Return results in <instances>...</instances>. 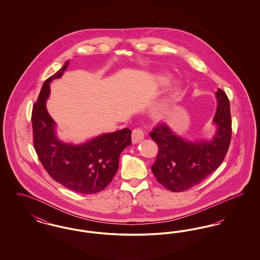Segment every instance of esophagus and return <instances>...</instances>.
<instances>
[{
    "label": "esophagus",
    "instance_id": "obj_1",
    "mask_svg": "<svg viewBox=\"0 0 260 260\" xmlns=\"http://www.w3.org/2000/svg\"><path fill=\"white\" fill-rule=\"evenodd\" d=\"M144 137V133L141 128L139 127H136L134 131H133V134H132V139H133V142L134 143H137L139 141H141Z\"/></svg>",
    "mask_w": 260,
    "mask_h": 260
}]
</instances>
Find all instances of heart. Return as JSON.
<instances>
[{
  "label": "heart",
  "instance_id": "heart-1",
  "mask_svg": "<svg viewBox=\"0 0 260 260\" xmlns=\"http://www.w3.org/2000/svg\"><path fill=\"white\" fill-rule=\"evenodd\" d=\"M170 81H171V78H170L168 75H160V76L157 78V82H158V84H159L160 86H166V85H168V84L170 83ZM171 100H172V98L170 96V98L162 99L160 102L156 103V104L152 107V110H151L152 114H153L154 116H156V117L161 116V114L169 108V106H170V104H171Z\"/></svg>",
  "mask_w": 260,
  "mask_h": 260
}]
</instances>
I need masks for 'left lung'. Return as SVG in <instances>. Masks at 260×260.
I'll list each match as a JSON object with an SVG mask.
<instances>
[{
    "label": "left lung",
    "instance_id": "1",
    "mask_svg": "<svg viewBox=\"0 0 260 260\" xmlns=\"http://www.w3.org/2000/svg\"><path fill=\"white\" fill-rule=\"evenodd\" d=\"M217 110L213 122L218 131L211 141L188 142L175 136L164 123L157 124L150 137L158 145L152 172L157 181L173 192H183L213 173L225 159L231 142L230 103L222 89L215 93Z\"/></svg>",
    "mask_w": 260,
    "mask_h": 260
}]
</instances>
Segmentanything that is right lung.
Instances as JSON below:
<instances>
[{
	"label": "right lung",
	"mask_w": 260,
	"mask_h": 260,
	"mask_svg": "<svg viewBox=\"0 0 260 260\" xmlns=\"http://www.w3.org/2000/svg\"><path fill=\"white\" fill-rule=\"evenodd\" d=\"M68 64L66 62L59 71L46 80L33 105V144L39 160L53 180L76 193L95 194L110 184L119 168L120 154L132 144V131L123 128L105 134L77 146L57 139L46 101L50 82L60 78Z\"/></svg>",
	"instance_id": "right-lung-1"
}]
</instances>
